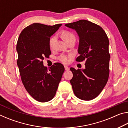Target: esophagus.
I'll list each match as a JSON object with an SVG mask.
<instances>
[{"label": "esophagus", "instance_id": "34e87169", "mask_svg": "<svg viewBox=\"0 0 128 128\" xmlns=\"http://www.w3.org/2000/svg\"><path fill=\"white\" fill-rule=\"evenodd\" d=\"M64 68H65V70H68L69 69V67L66 66H64Z\"/></svg>", "mask_w": 128, "mask_h": 128}]
</instances>
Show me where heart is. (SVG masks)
Returning a JSON list of instances; mask_svg holds the SVG:
<instances>
[{
    "mask_svg": "<svg viewBox=\"0 0 128 128\" xmlns=\"http://www.w3.org/2000/svg\"><path fill=\"white\" fill-rule=\"evenodd\" d=\"M62 39H63V40L65 41V42L66 40H68L71 38H75L74 36L73 35L72 33H70V32H62ZM55 39H56L55 36H53V37H52L50 39V47L52 46L54 42H55ZM59 59L60 61L62 62H64V63H67V62H68L69 60V58L68 56H66V55H63L60 56L59 58Z\"/></svg>",
    "mask_w": 128,
    "mask_h": 128,
    "instance_id": "1",
    "label": "heart"
}]
</instances>
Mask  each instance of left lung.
Returning <instances> with one entry per match:
<instances>
[{
  "instance_id": "1",
  "label": "left lung",
  "mask_w": 128,
  "mask_h": 128,
  "mask_svg": "<svg viewBox=\"0 0 128 128\" xmlns=\"http://www.w3.org/2000/svg\"><path fill=\"white\" fill-rule=\"evenodd\" d=\"M79 36L77 62L86 60L85 68H70L73 78L70 82L77 98L90 100L101 92L109 76V40L100 26L85 20L66 24Z\"/></svg>"
}]
</instances>
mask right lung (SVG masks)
Listing matches in <instances>:
<instances>
[{"instance_id":"add662e5","label":"right lung","mask_w":128,"mask_h":128,"mask_svg":"<svg viewBox=\"0 0 128 128\" xmlns=\"http://www.w3.org/2000/svg\"><path fill=\"white\" fill-rule=\"evenodd\" d=\"M60 26L32 24L23 29L17 41V64L22 84L29 94L40 102L54 98L64 72L61 63L56 62L48 71L43 62L44 58L51 54L50 37Z\"/></svg>"}]
</instances>
